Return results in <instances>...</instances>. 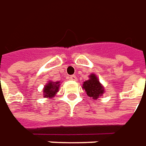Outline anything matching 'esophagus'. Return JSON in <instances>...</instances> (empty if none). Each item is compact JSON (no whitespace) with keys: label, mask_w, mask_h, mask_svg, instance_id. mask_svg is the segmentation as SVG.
<instances>
[{"label":"esophagus","mask_w":146,"mask_h":146,"mask_svg":"<svg viewBox=\"0 0 146 146\" xmlns=\"http://www.w3.org/2000/svg\"><path fill=\"white\" fill-rule=\"evenodd\" d=\"M68 79H69V80H72V81H76V80H77V77H76V76H74V75L68 76Z\"/></svg>","instance_id":"obj_1"}]
</instances>
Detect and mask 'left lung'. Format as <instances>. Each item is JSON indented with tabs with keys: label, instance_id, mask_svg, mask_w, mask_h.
Returning <instances> with one entry per match:
<instances>
[{
	"label": "left lung",
	"instance_id": "1",
	"mask_svg": "<svg viewBox=\"0 0 146 146\" xmlns=\"http://www.w3.org/2000/svg\"><path fill=\"white\" fill-rule=\"evenodd\" d=\"M82 89L85 90L89 97L94 100H97L98 98L103 96L105 92L104 86L99 82L95 73H91L89 76L88 80L83 82Z\"/></svg>",
	"mask_w": 146,
	"mask_h": 146
}]
</instances>
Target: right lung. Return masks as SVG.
<instances>
[{"mask_svg":"<svg viewBox=\"0 0 146 146\" xmlns=\"http://www.w3.org/2000/svg\"><path fill=\"white\" fill-rule=\"evenodd\" d=\"M60 83V82H48L43 89V98H48L49 99L54 98L59 91Z\"/></svg>","mask_w":146,"mask_h":146,"instance_id":"add662e5","label":"right lung"}]
</instances>
